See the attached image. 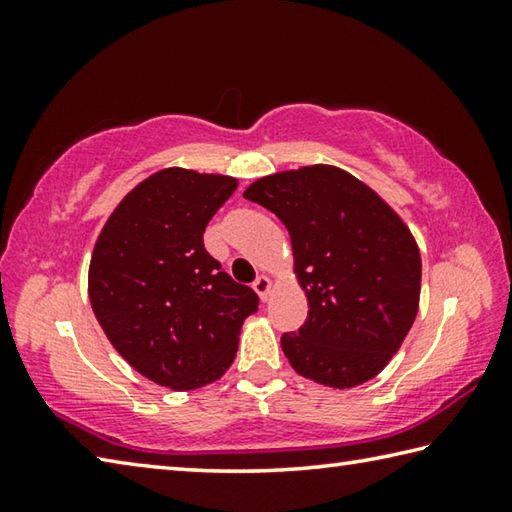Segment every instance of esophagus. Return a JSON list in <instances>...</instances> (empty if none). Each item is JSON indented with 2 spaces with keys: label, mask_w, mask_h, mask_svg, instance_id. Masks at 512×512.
I'll list each match as a JSON object with an SVG mask.
<instances>
[{
  "label": "esophagus",
  "mask_w": 512,
  "mask_h": 512,
  "mask_svg": "<svg viewBox=\"0 0 512 512\" xmlns=\"http://www.w3.org/2000/svg\"><path fill=\"white\" fill-rule=\"evenodd\" d=\"M253 289L257 291L259 298L266 300V298H268V291H271V280H268L266 275H259L257 280L253 282Z\"/></svg>",
  "instance_id": "1"
}]
</instances>
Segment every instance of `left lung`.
<instances>
[{
    "mask_svg": "<svg viewBox=\"0 0 512 512\" xmlns=\"http://www.w3.org/2000/svg\"><path fill=\"white\" fill-rule=\"evenodd\" d=\"M244 198L271 210L291 235L309 300L282 350L298 375L352 388L379 375L418 314L422 262L391 207L348 171L316 164L259 178Z\"/></svg>",
    "mask_w": 512,
    "mask_h": 512,
    "instance_id": "8db88e82",
    "label": "left lung"
}]
</instances>
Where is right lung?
I'll list each match as a JSON object with an SVG mask.
<instances>
[{
  "mask_svg": "<svg viewBox=\"0 0 512 512\" xmlns=\"http://www.w3.org/2000/svg\"><path fill=\"white\" fill-rule=\"evenodd\" d=\"M237 180L164 169L137 185L103 225L90 262V302L103 332L155 384L192 391L235 361L257 293L203 246Z\"/></svg>",
  "mask_w": 512,
  "mask_h": 512,
  "instance_id": "obj_1",
  "label": "right lung"
}]
</instances>
